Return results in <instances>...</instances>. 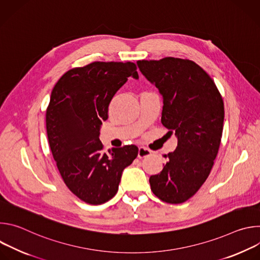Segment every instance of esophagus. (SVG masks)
<instances>
[{
    "label": "esophagus",
    "instance_id": "34e87169",
    "mask_svg": "<svg viewBox=\"0 0 260 260\" xmlns=\"http://www.w3.org/2000/svg\"><path fill=\"white\" fill-rule=\"evenodd\" d=\"M149 154H151V151L149 149H147V148H145V147H139V151H138L139 158H143Z\"/></svg>",
    "mask_w": 260,
    "mask_h": 260
}]
</instances>
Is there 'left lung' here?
<instances>
[{
	"label": "left lung",
	"mask_w": 260,
	"mask_h": 260,
	"mask_svg": "<svg viewBox=\"0 0 260 260\" xmlns=\"http://www.w3.org/2000/svg\"><path fill=\"white\" fill-rule=\"evenodd\" d=\"M143 75L158 88L161 123L178 139L162 171L150 177L152 192L162 202H186L207 180L221 142L223 100L209 74L189 59L138 60Z\"/></svg>",
	"instance_id": "obj_1"
}]
</instances>
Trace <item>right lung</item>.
Here are the masks:
<instances>
[{"mask_svg": "<svg viewBox=\"0 0 260 260\" xmlns=\"http://www.w3.org/2000/svg\"><path fill=\"white\" fill-rule=\"evenodd\" d=\"M128 77L139 78L134 62L94 61L64 73L50 95L46 129L53 158L68 188L89 205L116 194L123 170L138 155L135 145L106 153L100 141L109 105Z\"/></svg>", "mask_w": 260, "mask_h": 260, "instance_id": "add662e5", "label": "right lung"}]
</instances>
